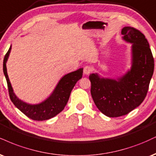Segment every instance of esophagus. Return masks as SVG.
<instances>
[{
  "label": "esophagus",
  "mask_w": 156,
  "mask_h": 156,
  "mask_svg": "<svg viewBox=\"0 0 156 156\" xmlns=\"http://www.w3.org/2000/svg\"><path fill=\"white\" fill-rule=\"evenodd\" d=\"M91 71H92V67L89 66V65H86L83 69V73L85 75L90 74L91 73Z\"/></svg>",
  "instance_id": "obj_1"
}]
</instances>
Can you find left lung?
Here are the masks:
<instances>
[{"label": "left lung", "mask_w": 156, "mask_h": 156, "mask_svg": "<svg viewBox=\"0 0 156 156\" xmlns=\"http://www.w3.org/2000/svg\"><path fill=\"white\" fill-rule=\"evenodd\" d=\"M123 39L132 46V67L117 79L90 74L91 94L97 108L108 117L128 114L140 105L147 95L154 71V59L145 36L132 27L122 29Z\"/></svg>", "instance_id": "1"}]
</instances>
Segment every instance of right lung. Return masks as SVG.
<instances>
[{
  "mask_svg": "<svg viewBox=\"0 0 156 156\" xmlns=\"http://www.w3.org/2000/svg\"><path fill=\"white\" fill-rule=\"evenodd\" d=\"M12 46L5 54L3 59V73L8 85L9 97L13 104L25 115L34 121H45L51 119L63 110L68 102L70 93L78 80L83 76V68L64 76L54 89L51 94L44 102L36 105L28 104L15 95L7 74L6 62L10 54Z\"/></svg>",
  "mask_w": 156,
  "mask_h": 156,
  "instance_id": "add662e5",
  "label": "right lung"
}]
</instances>
